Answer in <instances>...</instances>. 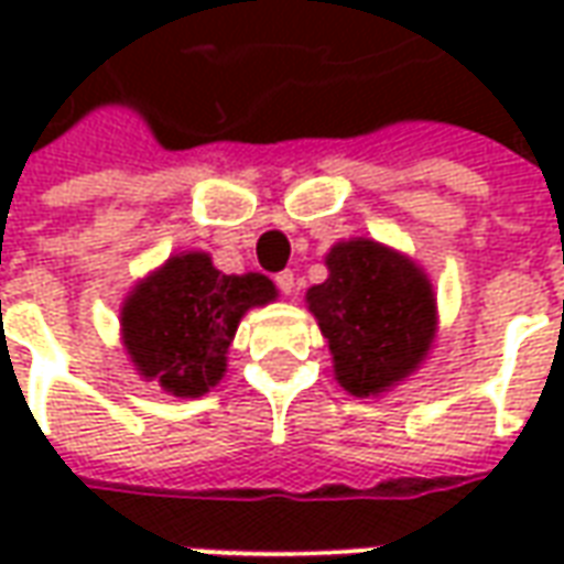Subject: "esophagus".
I'll use <instances>...</instances> for the list:
<instances>
[{"instance_id":"34e87169","label":"esophagus","mask_w":564,"mask_h":564,"mask_svg":"<svg viewBox=\"0 0 564 564\" xmlns=\"http://www.w3.org/2000/svg\"><path fill=\"white\" fill-rule=\"evenodd\" d=\"M274 283H278V290H281L283 295H293L295 286H299V283H295L293 271H281V274L274 278Z\"/></svg>"}]
</instances>
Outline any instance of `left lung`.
Wrapping results in <instances>:
<instances>
[{
  "mask_svg": "<svg viewBox=\"0 0 564 564\" xmlns=\"http://www.w3.org/2000/svg\"><path fill=\"white\" fill-rule=\"evenodd\" d=\"M326 269L329 278L305 302L329 341L335 380L356 399L395 390L423 366L437 335L429 274L375 238L332 245Z\"/></svg>",
  "mask_w": 564,
  "mask_h": 564,
  "instance_id": "1",
  "label": "left lung"
}]
</instances>
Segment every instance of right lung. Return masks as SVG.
<instances>
[{
	"label": "right lung",
	"mask_w": 564,
	"mask_h": 564,
	"mask_svg": "<svg viewBox=\"0 0 564 564\" xmlns=\"http://www.w3.org/2000/svg\"><path fill=\"white\" fill-rule=\"evenodd\" d=\"M278 299L259 274H223L210 253H174L141 278L120 305V341L141 380L177 399H198L226 375L229 344L250 307Z\"/></svg>",
	"instance_id": "add662e5"
}]
</instances>
